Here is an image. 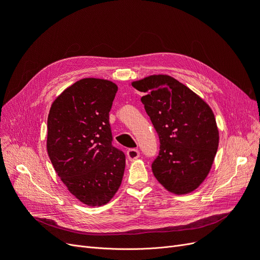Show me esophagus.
Instances as JSON below:
<instances>
[{
    "mask_svg": "<svg viewBox=\"0 0 260 260\" xmlns=\"http://www.w3.org/2000/svg\"><path fill=\"white\" fill-rule=\"evenodd\" d=\"M127 156L130 160H136L140 157V152L136 148H130V149H128Z\"/></svg>",
    "mask_w": 260,
    "mask_h": 260,
    "instance_id": "obj_1",
    "label": "esophagus"
}]
</instances>
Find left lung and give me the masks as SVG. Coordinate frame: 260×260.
Instances as JSON below:
<instances>
[{"label": "left lung", "instance_id": "left-lung-1", "mask_svg": "<svg viewBox=\"0 0 260 260\" xmlns=\"http://www.w3.org/2000/svg\"><path fill=\"white\" fill-rule=\"evenodd\" d=\"M145 95L144 108L159 137V155L152 164L157 181L174 194L196 190L206 179L219 144V130L209 105L168 75L133 81Z\"/></svg>", "mask_w": 260, "mask_h": 260}]
</instances>
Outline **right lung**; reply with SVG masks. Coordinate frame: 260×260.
I'll return each mask as SVG.
<instances>
[{
	"mask_svg": "<svg viewBox=\"0 0 260 260\" xmlns=\"http://www.w3.org/2000/svg\"><path fill=\"white\" fill-rule=\"evenodd\" d=\"M118 86L84 78L55 99L48 117L46 149L68 191L88 206H102L119 188L124 154L112 145L109 112Z\"/></svg>",
	"mask_w": 260,
	"mask_h": 260,
	"instance_id": "add662e5",
	"label": "right lung"
}]
</instances>
